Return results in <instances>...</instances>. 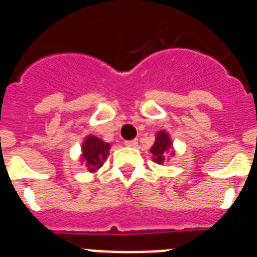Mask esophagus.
<instances>
[{"label": "esophagus", "instance_id": "1", "mask_svg": "<svg viewBox=\"0 0 257 257\" xmlns=\"http://www.w3.org/2000/svg\"><path fill=\"white\" fill-rule=\"evenodd\" d=\"M124 144H125V146H128V147H136L137 146L138 141L137 140H129V141H125Z\"/></svg>", "mask_w": 257, "mask_h": 257}]
</instances>
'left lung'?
Masks as SVG:
<instances>
[{
  "label": "left lung",
  "mask_w": 257,
  "mask_h": 257,
  "mask_svg": "<svg viewBox=\"0 0 257 257\" xmlns=\"http://www.w3.org/2000/svg\"><path fill=\"white\" fill-rule=\"evenodd\" d=\"M171 147V140H169L168 135L166 132H159L155 137V142H154L153 147H151V154L154 155V160L158 164H162L164 162L166 154L168 149Z\"/></svg>",
  "instance_id": "8db88e82"
}]
</instances>
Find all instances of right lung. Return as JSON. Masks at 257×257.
Masks as SVG:
<instances>
[{"instance_id": "1", "label": "right lung", "mask_w": 257, "mask_h": 257, "mask_svg": "<svg viewBox=\"0 0 257 257\" xmlns=\"http://www.w3.org/2000/svg\"><path fill=\"white\" fill-rule=\"evenodd\" d=\"M81 149L82 159L86 163V167L90 172L101 168L110 153V145L104 144L102 140L94 136H89Z\"/></svg>"}]
</instances>
